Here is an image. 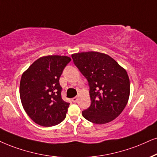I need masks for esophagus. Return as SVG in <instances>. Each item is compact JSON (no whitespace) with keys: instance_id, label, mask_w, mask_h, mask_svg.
Masks as SVG:
<instances>
[{"instance_id":"34e87169","label":"esophagus","mask_w":157,"mask_h":157,"mask_svg":"<svg viewBox=\"0 0 157 157\" xmlns=\"http://www.w3.org/2000/svg\"><path fill=\"white\" fill-rule=\"evenodd\" d=\"M77 100H78V98H77V96L76 97H74V98H72V102H74V103H76L77 101Z\"/></svg>"}]
</instances>
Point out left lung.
Instances as JSON below:
<instances>
[{"instance_id": "obj_1", "label": "left lung", "mask_w": 157, "mask_h": 157, "mask_svg": "<svg viewBox=\"0 0 157 157\" xmlns=\"http://www.w3.org/2000/svg\"><path fill=\"white\" fill-rule=\"evenodd\" d=\"M72 58L90 88L91 104L82 111V116L95 124L114 120L126 106L130 96L125 69L109 56L95 51L75 53Z\"/></svg>"}]
</instances>
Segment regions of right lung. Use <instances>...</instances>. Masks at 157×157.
Listing matches in <instances>:
<instances>
[{
	"mask_svg": "<svg viewBox=\"0 0 157 157\" xmlns=\"http://www.w3.org/2000/svg\"><path fill=\"white\" fill-rule=\"evenodd\" d=\"M70 61L64 56L41 57L21 75L19 93L23 108L40 125H56L66 117L69 103L61 98L59 78Z\"/></svg>",
	"mask_w": 157,
	"mask_h": 157,
	"instance_id": "add662e5",
	"label": "right lung"
}]
</instances>
